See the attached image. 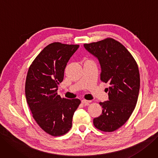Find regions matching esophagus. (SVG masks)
<instances>
[{
    "instance_id": "1",
    "label": "esophagus",
    "mask_w": 158,
    "mask_h": 158,
    "mask_svg": "<svg viewBox=\"0 0 158 158\" xmlns=\"http://www.w3.org/2000/svg\"><path fill=\"white\" fill-rule=\"evenodd\" d=\"M81 102H82V103H83V104H85V105H88L89 103H90L91 102V101L86 100H83L82 101H81Z\"/></svg>"
}]
</instances>
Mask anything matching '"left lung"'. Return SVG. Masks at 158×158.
I'll use <instances>...</instances> for the list:
<instances>
[{
    "instance_id": "1",
    "label": "left lung",
    "mask_w": 158,
    "mask_h": 158,
    "mask_svg": "<svg viewBox=\"0 0 158 158\" xmlns=\"http://www.w3.org/2000/svg\"><path fill=\"white\" fill-rule=\"evenodd\" d=\"M84 47L98 59L101 81L110 85L109 100L100 103L102 114L93 123L102 131H114L126 123L136 106L140 89L137 64L125 47L113 38Z\"/></svg>"
}]
</instances>
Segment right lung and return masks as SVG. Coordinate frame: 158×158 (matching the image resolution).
Returning a JSON list of instances; mask_svg holds the SVG:
<instances>
[{"label":"right lung","instance_id":"obj_1","mask_svg":"<svg viewBox=\"0 0 158 158\" xmlns=\"http://www.w3.org/2000/svg\"><path fill=\"white\" fill-rule=\"evenodd\" d=\"M79 47L50 44L28 68L25 82L27 103L36 123L52 136H61L69 131L73 114L81 103L79 99L62 98L57 94L67 63Z\"/></svg>","mask_w":158,"mask_h":158}]
</instances>
